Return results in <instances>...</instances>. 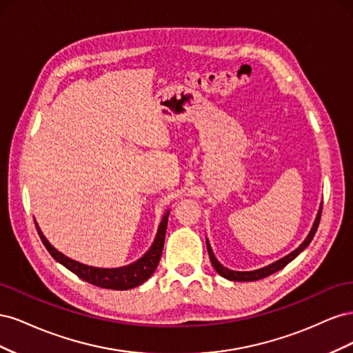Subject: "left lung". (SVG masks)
Instances as JSON below:
<instances>
[{
  "label": "left lung",
  "mask_w": 353,
  "mask_h": 353,
  "mask_svg": "<svg viewBox=\"0 0 353 353\" xmlns=\"http://www.w3.org/2000/svg\"><path fill=\"white\" fill-rule=\"evenodd\" d=\"M321 210H323V203H321V206H319V210H318V213H316V218H315V221H314V225H312L311 231H309L306 239L302 241V244L299 245L297 249H294L293 252H290L287 256H284V258H281V259H279V261H275V262H272V263H270V265H266V266H263V268L254 270V271H232V270L227 268V266H223V265L215 258V254H213V250H212V248H210V243H209V240L206 239L208 253H209V258H210V262H212V265H213V268L216 270V272H218L221 276H223V279H227V280H230V281H256V280L265 279V276H268V275H271V274H274V272H276V271L283 270L287 263H290V262L296 258V256L301 254V252H303V250L307 248V245H309V243L312 241V239H314V236H315V232H316V230H318V225H319V219H321Z\"/></svg>",
  "instance_id": "obj_1"
}]
</instances>
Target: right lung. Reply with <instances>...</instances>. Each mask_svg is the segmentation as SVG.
Instances as JSON below:
<instances>
[{"label": "right lung", "instance_id": "obj_1", "mask_svg": "<svg viewBox=\"0 0 353 353\" xmlns=\"http://www.w3.org/2000/svg\"><path fill=\"white\" fill-rule=\"evenodd\" d=\"M169 210L170 209H168L163 213L150 249H148L140 259H137L130 265L119 266V268H97V266H90L68 258L66 254H63L54 248V245L50 244V241L46 239L44 234H42L37 222L35 225L42 243H44L52 258L63 266H66V268L72 271L74 275H78L79 279L101 288H110V290H130V288L141 285L144 281H147L157 268V263L163 250Z\"/></svg>", "mask_w": 353, "mask_h": 353}]
</instances>
